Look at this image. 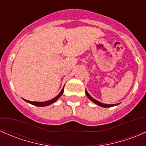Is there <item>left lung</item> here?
I'll return each mask as SVG.
<instances>
[{
    "instance_id": "1",
    "label": "left lung",
    "mask_w": 146,
    "mask_h": 146,
    "mask_svg": "<svg viewBox=\"0 0 146 146\" xmlns=\"http://www.w3.org/2000/svg\"><path fill=\"white\" fill-rule=\"evenodd\" d=\"M85 94H86L87 97H88V98H89L90 100L91 101L93 102L95 104H98V105L100 106V107H104V108H107V107H114V106H116V105H118V104H119V103H118V104H104V103H102L98 101L97 100L94 99L93 98H92V97L90 96V95L89 93L88 92V91H87V90L85 89Z\"/></svg>"
}]
</instances>
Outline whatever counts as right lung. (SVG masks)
Returning <instances> with one entry per match:
<instances>
[{
    "instance_id": "1",
    "label": "right lung",
    "mask_w": 146,
    "mask_h": 146,
    "mask_svg": "<svg viewBox=\"0 0 146 146\" xmlns=\"http://www.w3.org/2000/svg\"><path fill=\"white\" fill-rule=\"evenodd\" d=\"M64 87L62 88V90H61V92H59V94H58V95H57L56 97H55L54 98H53V99L50 100H48V101H45V102H32V101H29V100H24L25 101L29 103V104H32V105H35V106H37V107H46V106H48L50 105V104H53V103H54L55 102H56L58 100V99L60 98V97L61 96V95H63V93H64Z\"/></svg>"
}]
</instances>
